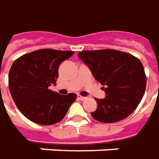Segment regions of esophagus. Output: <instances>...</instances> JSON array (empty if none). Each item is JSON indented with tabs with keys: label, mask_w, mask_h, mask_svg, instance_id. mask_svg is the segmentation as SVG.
<instances>
[{
	"label": "esophagus",
	"mask_w": 159,
	"mask_h": 159,
	"mask_svg": "<svg viewBox=\"0 0 159 159\" xmlns=\"http://www.w3.org/2000/svg\"><path fill=\"white\" fill-rule=\"evenodd\" d=\"M77 98H78L79 100H84V99H86V98H85V97L80 96V95H77Z\"/></svg>",
	"instance_id": "34e87169"
}]
</instances>
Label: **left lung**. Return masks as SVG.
I'll list each match as a JSON object with an SVG mask.
<instances>
[{
  "label": "left lung",
  "mask_w": 159,
  "mask_h": 159,
  "mask_svg": "<svg viewBox=\"0 0 159 159\" xmlns=\"http://www.w3.org/2000/svg\"><path fill=\"white\" fill-rule=\"evenodd\" d=\"M78 57L95 79L103 85L105 98H96L94 119L102 123L123 120L133 112L143 98L146 76L142 62L128 53L115 49L85 50Z\"/></svg>",
  "instance_id": "left-lung-1"
}]
</instances>
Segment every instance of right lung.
I'll return each instance as SVG.
<instances>
[{
    "mask_svg": "<svg viewBox=\"0 0 159 159\" xmlns=\"http://www.w3.org/2000/svg\"><path fill=\"white\" fill-rule=\"evenodd\" d=\"M73 55V51L44 48L21 56L13 62L8 87L16 106L28 119L50 125L65 116L75 102V94L59 95L48 87L57 84L61 62Z\"/></svg>",
    "mask_w": 159,
    "mask_h": 159,
    "instance_id": "obj_1",
    "label": "right lung"
}]
</instances>
